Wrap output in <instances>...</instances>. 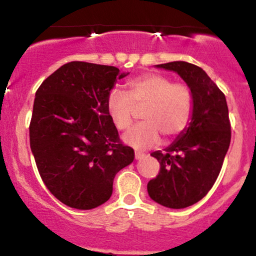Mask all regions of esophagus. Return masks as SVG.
<instances>
[{
	"mask_svg": "<svg viewBox=\"0 0 256 256\" xmlns=\"http://www.w3.org/2000/svg\"><path fill=\"white\" fill-rule=\"evenodd\" d=\"M144 156H146V154H143V152H134V158H136V160H140V158H143Z\"/></svg>",
	"mask_w": 256,
	"mask_h": 256,
	"instance_id": "34e87169",
	"label": "esophagus"
}]
</instances>
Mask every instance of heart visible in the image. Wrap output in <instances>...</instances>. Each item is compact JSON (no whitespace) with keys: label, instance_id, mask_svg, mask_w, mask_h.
Masks as SVG:
<instances>
[{"label":"heart","instance_id":"obj_1","mask_svg":"<svg viewBox=\"0 0 256 256\" xmlns=\"http://www.w3.org/2000/svg\"><path fill=\"white\" fill-rule=\"evenodd\" d=\"M128 92L110 90L106 102L108 116L120 131L130 128L136 108L143 107V122L124 134L126 144L146 150L160 142V134L165 140H171L186 130L194 112L189 86L174 83L172 78L160 73H146L128 80Z\"/></svg>","mask_w":256,"mask_h":256}]
</instances>
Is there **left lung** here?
<instances>
[{
    "instance_id": "1",
    "label": "left lung",
    "mask_w": 256,
    "mask_h": 256,
    "mask_svg": "<svg viewBox=\"0 0 256 256\" xmlns=\"http://www.w3.org/2000/svg\"><path fill=\"white\" fill-rule=\"evenodd\" d=\"M156 67L178 73L194 98L192 118L186 130L164 152H152L160 162V171L146 185L152 200L180 210L204 198L218 178L231 140L228 104L201 67L185 61Z\"/></svg>"
}]
</instances>
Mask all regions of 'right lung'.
Returning a JSON list of instances; mask_svg holds the SVG:
<instances>
[{"label": "right lung", "mask_w": 256, "mask_h": 256, "mask_svg": "<svg viewBox=\"0 0 256 256\" xmlns=\"http://www.w3.org/2000/svg\"><path fill=\"white\" fill-rule=\"evenodd\" d=\"M128 74L114 66L72 61L38 88L31 150L43 183L68 207L104 204L116 173L134 161V149L122 144L106 107L116 79Z\"/></svg>", "instance_id": "1"}]
</instances>
